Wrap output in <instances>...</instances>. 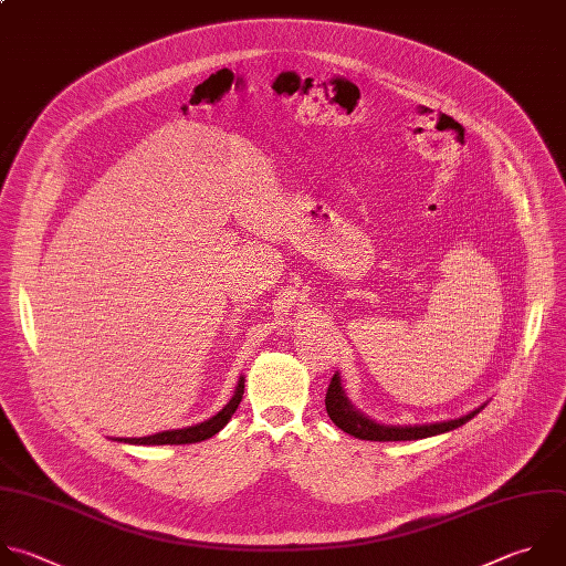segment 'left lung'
<instances>
[{
	"instance_id": "1",
	"label": "left lung",
	"mask_w": 566,
	"mask_h": 566,
	"mask_svg": "<svg viewBox=\"0 0 566 566\" xmlns=\"http://www.w3.org/2000/svg\"><path fill=\"white\" fill-rule=\"evenodd\" d=\"M484 409L478 407L475 411L455 418V420H444V422H431V424H409V427H394V424H380L370 418H366L364 413H359L357 409H353V405L348 402L344 389H342V380L339 373H335L331 378V385L326 389V413L333 420V424L337 429H342L344 433L359 438V440H370V442H398V440H422V438H431V436H440L447 431H453L462 424H467L471 418H475L480 411Z\"/></svg>"
}]
</instances>
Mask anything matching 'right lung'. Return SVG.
Wrapping results in <instances>:
<instances>
[{"label": "right lung", "instance_id": "1", "mask_svg": "<svg viewBox=\"0 0 566 566\" xmlns=\"http://www.w3.org/2000/svg\"><path fill=\"white\" fill-rule=\"evenodd\" d=\"M242 396H244V378L240 375V382L235 387V394L233 398L229 400V405L218 411L211 420L207 422H200V424H193V427H186V429H172V431H161V433H155V436H146V438H117V442H128V444H193V442H202V440H209L213 438L216 433H220L231 416L238 411L240 402H242Z\"/></svg>", "mask_w": 566, "mask_h": 566}]
</instances>
